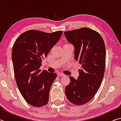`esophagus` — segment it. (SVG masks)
Here are the masks:
<instances>
[{
  "label": "esophagus",
  "instance_id": "34e87169",
  "mask_svg": "<svg viewBox=\"0 0 121 121\" xmlns=\"http://www.w3.org/2000/svg\"><path fill=\"white\" fill-rule=\"evenodd\" d=\"M58 75L59 76H65V74H63V73H58Z\"/></svg>",
  "mask_w": 121,
  "mask_h": 121
}]
</instances>
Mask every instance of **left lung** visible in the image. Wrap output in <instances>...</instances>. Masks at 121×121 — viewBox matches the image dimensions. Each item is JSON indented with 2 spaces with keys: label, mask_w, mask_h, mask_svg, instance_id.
Here are the masks:
<instances>
[{
  "label": "left lung",
  "mask_w": 121,
  "mask_h": 121,
  "mask_svg": "<svg viewBox=\"0 0 121 121\" xmlns=\"http://www.w3.org/2000/svg\"><path fill=\"white\" fill-rule=\"evenodd\" d=\"M67 41L74 46L75 60L82 63L77 79L70 77L65 87L66 97L71 103L84 105L90 101L101 85L105 68L106 48L100 35L82 28L65 31Z\"/></svg>",
  "instance_id": "8db88e82"
}]
</instances>
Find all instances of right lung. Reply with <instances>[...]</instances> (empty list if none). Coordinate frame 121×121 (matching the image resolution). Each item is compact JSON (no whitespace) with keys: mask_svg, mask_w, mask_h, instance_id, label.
<instances>
[{"mask_svg":"<svg viewBox=\"0 0 121 121\" xmlns=\"http://www.w3.org/2000/svg\"><path fill=\"white\" fill-rule=\"evenodd\" d=\"M62 31L52 33L29 30L16 39L12 51L14 75L20 93L34 107L48 103L49 93L57 74L41 71L42 60L62 36Z\"/></svg>","mask_w":121,"mask_h":121,"instance_id":"1","label":"right lung"}]
</instances>
